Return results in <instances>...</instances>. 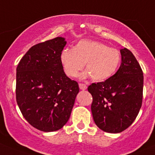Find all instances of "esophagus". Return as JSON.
<instances>
[{
    "instance_id": "1",
    "label": "esophagus",
    "mask_w": 155,
    "mask_h": 155,
    "mask_svg": "<svg viewBox=\"0 0 155 155\" xmlns=\"http://www.w3.org/2000/svg\"><path fill=\"white\" fill-rule=\"evenodd\" d=\"M79 87H80L81 90L84 91V90H87V85L84 84H79Z\"/></svg>"
}]
</instances>
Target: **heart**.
<instances>
[{
  "label": "heart",
  "mask_w": 155,
  "mask_h": 155,
  "mask_svg": "<svg viewBox=\"0 0 155 155\" xmlns=\"http://www.w3.org/2000/svg\"><path fill=\"white\" fill-rule=\"evenodd\" d=\"M60 62L68 77L78 76L85 65L87 70L81 74V78L91 76L94 81H103L116 71L120 63V53L98 41L82 39L72 49L61 51Z\"/></svg>",
  "instance_id": "b5f03b06"
}]
</instances>
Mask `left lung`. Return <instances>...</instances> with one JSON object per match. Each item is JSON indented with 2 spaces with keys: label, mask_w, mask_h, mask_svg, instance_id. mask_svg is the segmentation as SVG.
Returning <instances> with one entry per match:
<instances>
[{
  "label": "left lung",
  "mask_w": 155,
  "mask_h": 155,
  "mask_svg": "<svg viewBox=\"0 0 155 155\" xmlns=\"http://www.w3.org/2000/svg\"><path fill=\"white\" fill-rule=\"evenodd\" d=\"M121 65L107 80L88 87L93 97L91 112L101 130L119 133L132 125L142 103L143 72L134 54L120 49Z\"/></svg>",
  "instance_id": "left-lung-1"
}]
</instances>
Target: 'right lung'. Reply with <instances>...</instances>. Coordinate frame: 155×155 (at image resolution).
<instances>
[{"label":"right lung","mask_w":155,"mask_h":155,"mask_svg":"<svg viewBox=\"0 0 155 155\" xmlns=\"http://www.w3.org/2000/svg\"><path fill=\"white\" fill-rule=\"evenodd\" d=\"M67 42L56 37L31 47L17 68V102L23 117L36 129H61L70 118L78 84L66 76L60 54Z\"/></svg>","instance_id":"add662e5"}]
</instances>
